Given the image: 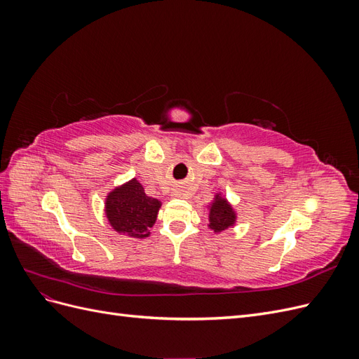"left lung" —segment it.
Returning <instances> with one entry per match:
<instances>
[{
	"instance_id": "8db88e82",
	"label": "left lung",
	"mask_w": 359,
	"mask_h": 359,
	"mask_svg": "<svg viewBox=\"0 0 359 359\" xmlns=\"http://www.w3.org/2000/svg\"><path fill=\"white\" fill-rule=\"evenodd\" d=\"M236 211L222 193H217L208 205V226L214 233H222L236 223Z\"/></svg>"
}]
</instances>
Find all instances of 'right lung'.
<instances>
[{
	"instance_id": "1",
	"label": "right lung",
	"mask_w": 359,
	"mask_h": 359,
	"mask_svg": "<svg viewBox=\"0 0 359 359\" xmlns=\"http://www.w3.org/2000/svg\"><path fill=\"white\" fill-rule=\"evenodd\" d=\"M160 206L161 202L147 196L142 184L133 178L107 193L104 212L115 232L142 240L149 236Z\"/></svg>"
}]
</instances>
